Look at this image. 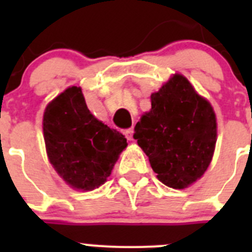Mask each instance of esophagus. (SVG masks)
Returning a JSON list of instances; mask_svg holds the SVG:
<instances>
[{"mask_svg":"<svg viewBox=\"0 0 252 252\" xmlns=\"http://www.w3.org/2000/svg\"><path fill=\"white\" fill-rule=\"evenodd\" d=\"M124 133H125V136H126V139H127L128 141L133 140V128H127V130H125Z\"/></svg>","mask_w":252,"mask_h":252,"instance_id":"esophagus-1","label":"esophagus"}]
</instances>
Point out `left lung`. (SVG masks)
Instances as JSON below:
<instances>
[{
    "instance_id": "8db88e82",
    "label": "left lung",
    "mask_w": 252,
    "mask_h": 252,
    "mask_svg": "<svg viewBox=\"0 0 252 252\" xmlns=\"http://www.w3.org/2000/svg\"><path fill=\"white\" fill-rule=\"evenodd\" d=\"M133 139L162 184L184 189L204 174L217 141L212 106L182 74L151 94V110L135 126Z\"/></svg>"
}]
</instances>
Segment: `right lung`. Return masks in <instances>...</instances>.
Segmentation results:
<instances>
[{"label":"right lung","instance_id":"add662e5","mask_svg":"<svg viewBox=\"0 0 252 252\" xmlns=\"http://www.w3.org/2000/svg\"><path fill=\"white\" fill-rule=\"evenodd\" d=\"M43 131L51 165L78 190L102 186L127 146L121 132L90 112L79 87H69L46 106Z\"/></svg>","mask_w":252,"mask_h":252}]
</instances>
